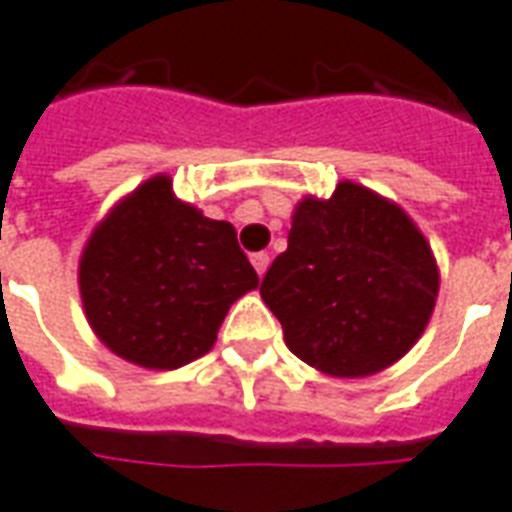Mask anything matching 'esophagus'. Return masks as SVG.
Returning a JSON list of instances; mask_svg holds the SVG:
<instances>
[{"label": "esophagus", "instance_id": "esophagus-1", "mask_svg": "<svg viewBox=\"0 0 512 512\" xmlns=\"http://www.w3.org/2000/svg\"><path fill=\"white\" fill-rule=\"evenodd\" d=\"M250 262H253V267H256V273L264 275L267 273V267H270V256H267L264 250H259V253H253V256H250Z\"/></svg>", "mask_w": 512, "mask_h": 512}]
</instances>
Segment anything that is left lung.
<instances>
[{"label":"left lung","instance_id":"obj_1","mask_svg":"<svg viewBox=\"0 0 512 512\" xmlns=\"http://www.w3.org/2000/svg\"><path fill=\"white\" fill-rule=\"evenodd\" d=\"M436 295V259L411 217L353 181L297 206L289 248L262 278L286 347L336 378L375 375L402 358Z\"/></svg>","mask_w":512,"mask_h":512}]
</instances>
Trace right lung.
<instances>
[{"label":"right lung","mask_w":512,"mask_h":512,"mask_svg":"<svg viewBox=\"0 0 512 512\" xmlns=\"http://www.w3.org/2000/svg\"><path fill=\"white\" fill-rule=\"evenodd\" d=\"M259 275L226 220H209L148 179L101 223L79 262L93 331L148 369H179L212 350L228 306Z\"/></svg>","instance_id":"right-lung-1"}]
</instances>
